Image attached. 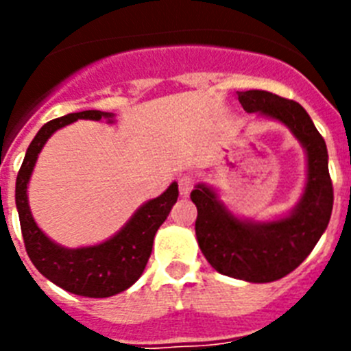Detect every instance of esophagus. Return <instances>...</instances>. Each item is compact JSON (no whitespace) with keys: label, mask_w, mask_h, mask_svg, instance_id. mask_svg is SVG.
I'll return each instance as SVG.
<instances>
[{"label":"esophagus","mask_w":351,"mask_h":351,"mask_svg":"<svg viewBox=\"0 0 351 351\" xmlns=\"http://www.w3.org/2000/svg\"><path fill=\"white\" fill-rule=\"evenodd\" d=\"M178 182H179V193H181L182 197H186V195H190V191L193 190L195 179L191 178V176H181Z\"/></svg>","instance_id":"34e87169"}]
</instances>
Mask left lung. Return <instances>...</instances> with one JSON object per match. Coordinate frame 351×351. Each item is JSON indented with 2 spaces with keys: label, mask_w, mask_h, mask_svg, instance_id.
<instances>
[{
  "label": "left lung",
  "mask_w": 351,
  "mask_h": 351,
  "mask_svg": "<svg viewBox=\"0 0 351 351\" xmlns=\"http://www.w3.org/2000/svg\"><path fill=\"white\" fill-rule=\"evenodd\" d=\"M237 96L246 112L281 121L302 142L308 151L306 191L288 218L255 225L232 216L213 190L198 184L191 191L198 210L195 232L204 256L219 274L269 283L299 267L327 228L334 204L327 145L297 101L258 89L241 91Z\"/></svg>",
  "instance_id": "8db88e82"
}]
</instances>
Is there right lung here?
Returning <instances> with one entry per match:
<instances>
[{"mask_svg":"<svg viewBox=\"0 0 351 351\" xmlns=\"http://www.w3.org/2000/svg\"><path fill=\"white\" fill-rule=\"evenodd\" d=\"M101 117H110V114L101 110H84L58 117L43 125L27 147L15 182V204L21 219V230L27 256L33 265L63 290L93 299L116 295L141 278L153 251L154 234L161 223L165 221L179 197L178 184L172 182L165 193H161L133 214V218L119 234L98 246L64 250L45 237L31 216L26 195L27 181L38 153L56 130L77 119L100 121Z\"/></svg>","mask_w":351,"mask_h":351,"instance_id":"add662e5","label":"right lung"}]
</instances>
